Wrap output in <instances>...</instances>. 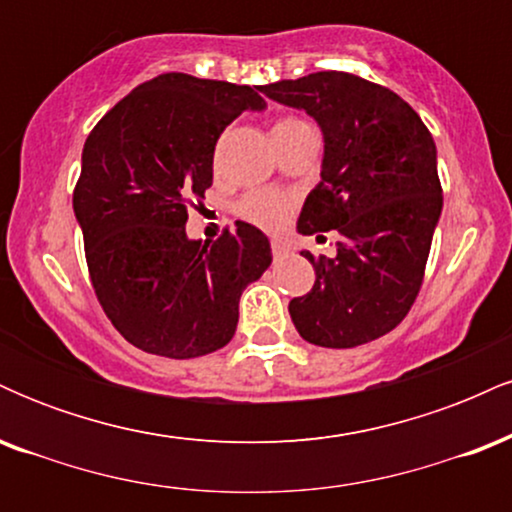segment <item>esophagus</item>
I'll return each mask as SVG.
<instances>
[{"label": "esophagus", "mask_w": 512, "mask_h": 512, "mask_svg": "<svg viewBox=\"0 0 512 512\" xmlns=\"http://www.w3.org/2000/svg\"><path fill=\"white\" fill-rule=\"evenodd\" d=\"M272 255L274 260H281V257L289 255V245H286L284 240H272Z\"/></svg>", "instance_id": "34e87169"}]
</instances>
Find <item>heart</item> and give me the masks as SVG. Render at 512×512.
Returning a JSON list of instances; mask_svg holds the SVG:
<instances>
[{
	"label": "heart",
	"instance_id": "b5f03b06",
	"mask_svg": "<svg viewBox=\"0 0 512 512\" xmlns=\"http://www.w3.org/2000/svg\"><path fill=\"white\" fill-rule=\"evenodd\" d=\"M301 127H308V122H303L296 115H284L274 122V137L296 132ZM293 209H296V199L291 195H281V192H252L238 207L240 216L257 223V226L267 228V231L284 228L291 221Z\"/></svg>",
	"mask_w": 512,
	"mask_h": 512
}]
</instances>
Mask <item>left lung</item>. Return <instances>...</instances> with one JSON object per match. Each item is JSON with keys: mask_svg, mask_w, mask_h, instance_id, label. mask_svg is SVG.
I'll list each match as a JSON object with an SVG mask.
<instances>
[{"mask_svg": "<svg viewBox=\"0 0 512 512\" xmlns=\"http://www.w3.org/2000/svg\"><path fill=\"white\" fill-rule=\"evenodd\" d=\"M267 98L313 115L325 134L320 185L298 231H337V257L301 252L315 284L289 313L305 342L351 349L392 332L419 296L443 187L431 132L390 88L346 72H315L260 86Z\"/></svg>", "mask_w": 512, "mask_h": 512, "instance_id": "left-lung-1", "label": "left lung"}]
</instances>
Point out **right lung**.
<instances>
[{
  "label": "right lung",
  "mask_w": 512,
  "mask_h": 512,
  "mask_svg": "<svg viewBox=\"0 0 512 512\" xmlns=\"http://www.w3.org/2000/svg\"><path fill=\"white\" fill-rule=\"evenodd\" d=\"M248 108H264L255 88L168 72L88 134L74 187L88 276L115 330L146 354L226 346L240 293L272 262L267 236L245 221L207 243L185 233L187 209L211 187L216 139Z\"/></svg>",
  "instance_id": "obj_1"
}]
</instances>
